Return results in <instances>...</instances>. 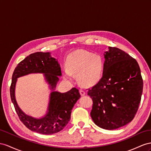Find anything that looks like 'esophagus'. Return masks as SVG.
Listing matches in <instances>:
<instances>
[{
  "label": "esophagus",
  "instance_id": "esophagus-1",
  "mask_svg": "<svg viewBox=\"0 0 151 151\" xmlns=\"http://www.w3.org/2000/svg\"><path fill=\"white\" fill-rule=\"evenodd\" d=\"M80 93L81 94V96H85L86 95V92L83 91V90H80Z\"/></svg>",
  "mask_w": 151,
  "mask_h": 151
}]
</instances>
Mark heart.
Wrapping results in <instances>:
<instances>
[{"instance_id":"1","label":"heart","mask_w":151,"mask_h":151,"mask_svg":"<svg viewBox=\"0 0 151 151\" xmlns=\"http://www.w3.org/2000/svg\"><path fill=\"white\" fill-rule=\"evenodd\" d=\"M63 71L65 80H72L76 75L78 82L84 87L93 86L101 79L104 62L99 55L84 50H77L69 53Z\"/></svg>"}]
</instances>
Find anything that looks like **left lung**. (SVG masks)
<instances>
[{"label": "left lung", "mask_w": 151, "mask_h": 151, "mask_svg": "<svg viewBox=\"0 0 151 151\" xmlns=\"http://www.w3.org/2000/svg\"><path fill=\"white\" fill-rule=\"evenodd\" d=\"M103 76L88 89L93 101L92 119L101 128L113 130L130 122L136 114L143 91L137 61L115 47L104 53Z\"/></svg>", "instance_id": "obj_1"}]
</instances>
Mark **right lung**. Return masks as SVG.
I'll use <instances>...</instances> for the list:
<instances>
[{"mask_svg": "<svg viewBox=\"0 0 151 151\" xmlns=\"http://www.w3.org/2000/svg\"><path fill=\"white\" fill-rule=\"evenodd\" d=\"M32 73H42L49 85L51 92L48 109L41 118H36L24 113L19 107L15 98V87L17 79ZM62 76L60 64L50 52H36L21 61L14 69L10 87V95L19 119L28 129L43 134L59 132L66 126L71 118V110L80 98L79 91L73 87L64 93L55 91Z\"/></svg>", "mask_w": 151, "mask_h": 151, "instance_id": "add662e5", "label": "right lung"}]
</instances>
